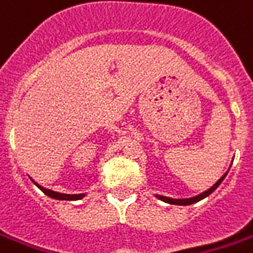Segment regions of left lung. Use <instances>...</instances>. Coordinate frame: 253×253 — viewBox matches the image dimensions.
<instances>
[{"label": "left lung", "instance_id": "1", "mask_svg": "<svg viewBox=\"0 0 253 253\" xmlns=\"http://www.w3.org/2000/svg\"><path fill=\"white\" fill-rule=\"evenodd\" d=\"M228 171H226L223 176L219 178V181L216 183V184H213V187H211L209 190H206L205 192H202V194H199V195H197V197H192V198H187V199H173V198H168V197H162V195H156V198H159L161 201H165V202H168V204H171V205H191V204H195V202H198V201H201V199L206 198L208 195H211L219 185H220V183L224 180V177L227 176Z\"/></svg>", "mask_w": 253, "mask_h": 253}]
</instances>
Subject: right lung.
Returning <instances> with one entry per match:
<instances>
[{
  "mask_svg": "<svg viewBox=\"0 0 253 253\" xmlns=\"http://www.w3.org/2000/svg\"><path fill=\"white\" fill-rule=\"evenodd\" d=\"M34 184L37 185L39 188H40L41 191L44 192L45 195L48 197H51V198L54 199H61V201H77V199H82L84 197V194H76V195H69V194H61V192H55L51 191V190H47V188H44V187H41L37 183H34Z\"/></svg>",
  "mask_w": 253,
  "mask_h": 253,
  "instance_id": "1",
  "label": "right lung"
}]
</instances>
